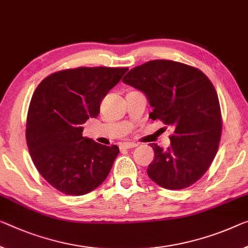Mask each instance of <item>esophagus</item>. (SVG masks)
<instances>
[{"mask_svg": "<svg viewBox=\"0 0 248 248\" xmlns=\"http://www.w3.org/2000/svg\"><path fill=\"white\" fill-rule=\"evenodd\" d=\"M136 146H137V144L132 143V142H124L120 145L121 148H133V147H136Z\"/></svg>", "mask_w": 248, "mask_h": 248, "instance_id": "34e87169", "label": "esophagus"}]
</instances>
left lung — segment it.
Instances as JSON below:
<instances>
[{
  "instance_id": "1",
  "label": "left lung",
  "mask_w": 248,
  "mask_h": 248,
  "mask_svg": "<svg viewBox=\"0 0 248 248\" xmlns=\"http://www.w3.org/2000/svg\"><path fill=\"white\" fill-rule=\"evenodd\" d=\"M125 84L142 91L153 112L174 129L170 146L151 144L154 159L147 175L167 189H183L206 173L218 150L222 115L214 85L199 68L169 60H154L132 68Z\"/></svg>"
}]
</instances>
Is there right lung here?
Wrapping results in <instances>:
<instances>
[{"label":"right lung","instance_id":"right-lung-1","mask_svg":"<svg viewBox=\"0 0 248 248\" xmlns=\"http://www.w3.org/2000/svg\"><path fill=\"white\" fill-rule=\"evenodd\" d=\"M127 67H78L55 72L34 92L26 119L32 161L49 185L79 196L98 187L120 150L82 135V124L97 117L106 96Z\"/></svg>","mask_w":248,"mask_h":248}]
</instances>
